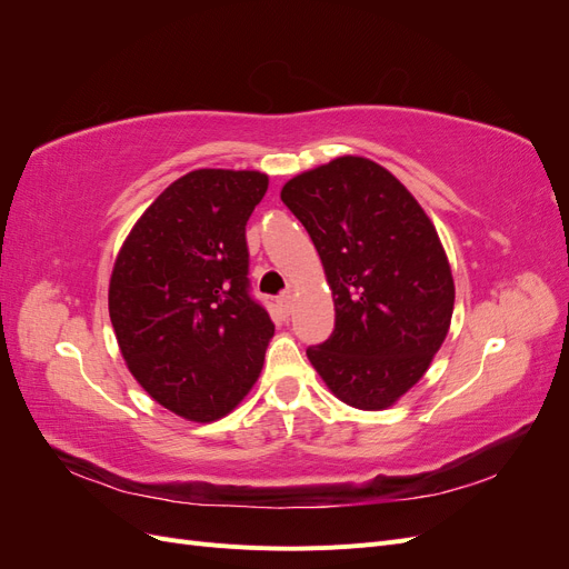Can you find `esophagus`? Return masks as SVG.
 Masks as SVG:
<instances>
[{
    "label": "esophagus",
    "instance_id": "esophagus-1",
    "mask_svg": "<svg viewBox=\"0 0 569 569\" xmlns=\"http://www.w3.org/2000/svg\"><path fill=\"white\" fill-rule=\"evenodd\" d=\"M274 303H278V311H280L282 316H289V311H291V295H289V291H284V295H280L278 301H274Z\"/></svg>",
    "mask_w": 569,
    "mask_h": 569
}]
</instances>
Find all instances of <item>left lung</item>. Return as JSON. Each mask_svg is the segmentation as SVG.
Masks as SVG:
<instances>
[{"instance_id": "1", "label": "left lung", "mask_w": 569, "mask_h": 569, "mask_svg": "<svg viewBox=\"0 0 569 569\" xmlns=\"http://www.w3.org/2000/svg\"><path fill=\"white\" fill-rule=\"evenodd\" d=\"M311 234L335 332L306 356L339 401L385 410L418 385L449 335L456 287L422 206L387 168L339 157L280 192Z\"/></svg>"}]
</instances>
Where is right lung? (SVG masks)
Returning <instances> with one entry per match:
<instances>
[{"instance_id": "right-lung-1", "label": "right lung", "mask_w": 569, "mask_h": 569, "mask_svg": "<svg viewBox=\"0 0 569 569\" xmlns=\"http://www.w3.org/2000/svg\"><path fill=\"white\" fill-rule=\"evenodd\" d=\"M258 170L201 168L168 184L120 247L109 316L128 370L192 422L228 416L256 385L274 325L249 295L247 220Z\"/></svg>"}]
</instances>
